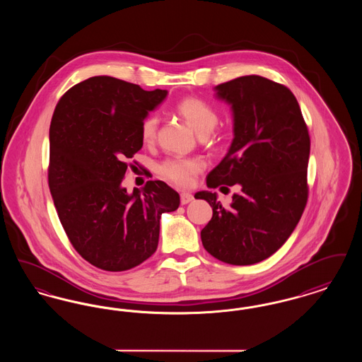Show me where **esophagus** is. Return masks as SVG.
Listing matches in <instances>:
<instances>
[{"label": "esophagus", "instance_id": "obj_1", "mask_svg": "<svg viewBox=\"0 0 362 362\" xmlns=\"http://www.w3.org/2000/svg\"><path fill=\"white\" fill-rule=\"evenodd\" d=\"M192 199H194V197L191 192H180V204L182 205H187Z\"/></svg>", "mask_w": 362, "mask_h": 362}]
</instances>
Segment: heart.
I'll list each match as a JSON object with an SVG mask.
<instances>
[{"mask_svg":"<svg viewBox=\"0 0 362 362\" xmlns=\"http://www.w3.org/2000/svg\"><path fill=\"white\" fill-rule=\"evenodd\" d=\"M175 111L191 126L199 136L209 134L220 121L218 112L199 98H183L176 105ZM158 119L155 115L146 117L141 123V139L145 145H153L157 138ZM205 168V161L201 157H175L168 158L158 167V175L170 183L179 187L191 186L198 173Z\"/></svg>","mask_w":362,"mask_h":362,"instance_id":"obj_1","label":"heart"}]
</instances>
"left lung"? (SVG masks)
I'll list each match as a JSON object with an SVG mask.
<instances>
[{
	"mask_svg": "<svg viewBox=\"0 0 362 362\" xmlns=\"http://www.w3.org/2000/svg\"><path fill=\"white\" fill-rule=\"evenodd\" d=\"M232 105L235 138L207 175L210 189L239 186L224 207L216 192L199 191L213 217L201 230L207 252L247 266L272 257L289 239L308 201L310 139L301 108L288 86L262 76H243L216 86Z\"/></svg>",
	"mask_w": 362,
	"mask_h": 362,
	"instance_id": "8db88e82",
	"label": "left lung"
}]
</instances>
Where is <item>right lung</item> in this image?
I'll list each match as a JSON object with an SVG mask.
<instances>
[{
    "mask_svg": "<svg viewBox=\"0 0 362 362\" xmlns=\"http://www.w3.org/2000/svg\"><path fill=\"white\" fill-rule=\"evenodd\" d=\"M167 96L110 76H95L64 93L50 123L49 187L74 250L92 266L126 272L157 250L160 217L179 194L148 180L129 194V160L142 148L141 123ZM136 163V161H134Z\"/></svg>",
    "mask_w": 362,
    "mask_h": 362,
    "instance_id": "add662e5",
    "label": "right lung"
}]
</instances>
